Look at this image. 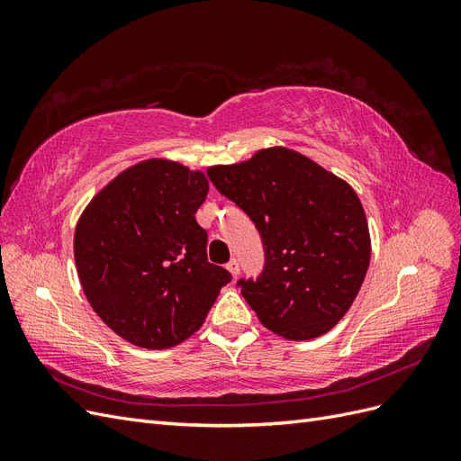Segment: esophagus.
<instances>
[{
  "label": "esophagus",
  "mask_w": 461,
  "mask_h": 461,
  "mask_svg": "<svg viewBox=\"0 0 461 461\" xmlns=\"http://www.w3.org/2000/svg\"><path fill=\"white\" fill-rule=\"evenodd\" d=\"M227 271L236 278V276H239V273H240V267H239V261H236V259H230L229 263H227Z\"/></svg>",
  "instance_id": "esophagus-1"
}]
</instances>
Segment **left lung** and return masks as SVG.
Segmentation results:
<instances>
[{
  "mask_svg": "<svg viewBox=\"0 0 461 461\" xmlns=\"http://www.w3.org/2000/svg\"><path fill=\"white\" fill-rule=\"evenodd\" d=\"M207 176L261 234L265 269L258 281L239 283L261 325L288 340L329 332L350 310L371 259L354 188L285 146L213 165Z\"/></svg>",
  "mask_w": 461,
  "mask_h": 461,
  "instance_id": "8db88e82",
  "label": "left lung"
}]
</instances>
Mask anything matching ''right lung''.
Returning a JSON list of instances; mask_svg holds the SVG:
<instances>
[{"label": "right lung", "instance_id": "1", "mask_svg": "<svg viewBox=\"0 0 461 461\" xmlns=\"http://www.w3.org/2000/svg\"><path fill=\"white\" fill-rule=\"evenodd\" d=\"M202 171L151 158L95 194L75 229V263L94 312L121 339L165 350L192 337L230 273L207 261L196 212Z\"/></svg>", "mask_w": 461, "mask_h": 461}]
</instances>
